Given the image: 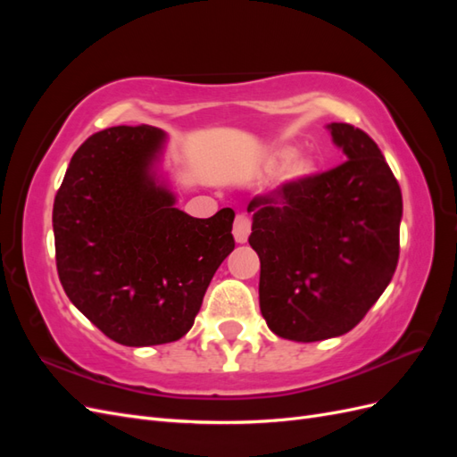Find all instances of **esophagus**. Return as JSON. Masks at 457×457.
Wrapping results in <instances>:
<instances>
[{"instance_id":"esophagus-1","label":"esophagus","mask_w":457,"mask_h":457,"mask_svg":"<svg viewBox=\"0 0 457 457\" xmlns=\"http://www.w3.org/2000/svg\"><path fill=\"white\" fill-rule=\"evenodd\" d=\"M250 232H252V220L245 215H237V219H234V228H232V234L234 238H237V242L245 244Z\"/></svg>"}]
</instances>
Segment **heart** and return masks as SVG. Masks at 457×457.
<instances>
[{
	"label": "heart",
	"mask_w": 457,
	"mask_h": 457,
	"mask_svg": "<svg viewBox=\"0 0 457 457\" xmlns=\"http://www.w3.org/2000/svg\"><path fill=\"white\" fill-rule=\"evenodd\" d=\"M274 162H284L280 175H278V185L280 187H297L305 183L318 170V160L311 154V152H295L292 146H280L276 148Z\"/></svg>",
	"instance_id": "obj_1"
}]
</instances>
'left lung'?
I'll return each instance as SVG.
<instances>
[{"label": "left lung", "mask_w": 457, "mask_h": 457, "mask_svg": "<svg viewBox=\"0 0 457 457\" xmlns=\"http://www.w3.org/2000/svg\"><path fill=\"white\" fill-rule=\"evenodd\" d=\"M328 129L343 163L247 205L261 314L276 336L301 343L361 322L389 286L400 252L403 195L379 146L349 123Z\"/></svg>", "instance_id": "1"}]
</instances>
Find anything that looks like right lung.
I'll return each mask as SVG.
<instances>
[{"label": "right lung", "mask_w": 457, "mask_h": 457, "mask_svg": "<svg viewBox=\"0 0 457 457\" xmlns=\"http://www.w3.org/2000/svg\"><path fill=\"white\" fill-rule=\"evenodd\" d=\"M165 133L118 126L91 135L53 204L57 270L74 307L126 347L181 339L234 250V212L196 219L156 173Z\"/></svg>", "instance_id": "1"}]
</instances>
